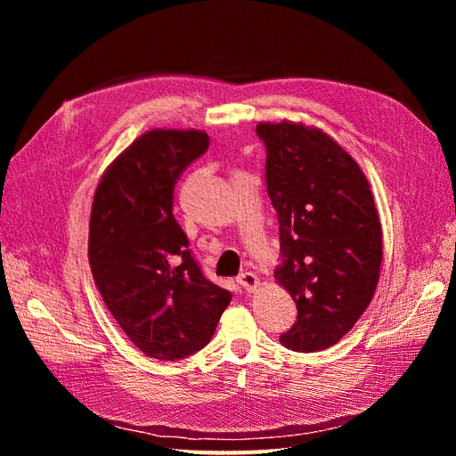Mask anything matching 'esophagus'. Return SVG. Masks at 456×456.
I'll list each match as a JSON object with an SVG mask.
<instances>
[{"mask_svg": "<svg viewBox=\"0 0 456 456\" xmlns=\"http://www.w3.org/2000/svg\"><path fill=\"white\" fill-rule=\"evenodd\" d=\"M238 281H240V285L245 289L247 293L255 291V289L258 287V278H256V273H253V272H243V273H240Z\"/></svg>", "mask_w": 456, "mask_h": 456, "instance_id": "1", "label": "esophagus"}]
</instances>
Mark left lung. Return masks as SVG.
I'll list each match as a JSON object with an SVG mask.
<instances>
[{
  "label": "left lung",
  "instance_id": "left-lung-1",
  "mask_svg": "<svg viewBox=\"0 0 456 456\" xmlns=\"http://www.w3.org/2000/svg\"><path fill=\"white\" fill-rule=\"evenodd\" d=\"M266 191L278 213L275 280L297 305L280 337L295 352L337 344L367 310L379 283L382 230L363 171L320 129L258 123Z\"/></svg>",
  "mask_w": 456,
  "mask_h": 456
}]
</instances>
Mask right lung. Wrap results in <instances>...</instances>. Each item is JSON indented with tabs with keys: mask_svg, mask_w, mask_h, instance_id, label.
<instances>
[{
	"mask_svg": "<svg viewBox=\"0 0 456 456\" xmlns=\"http://www.w3.org/2000/svg\"><path fill=\"white\" fill-rule=\"evenodd\" d=\"M209 142L201 131H148L110 165L93 200L94 283L134 346L163 362L200 352L232 300L205 278L173 213L176 181Z\"/></svg>",
	"mask_w": 456,
	"mask_h": 456,
	"instance_id": "right-lung-1",
	"label": "right lung"
}]
</instances>
